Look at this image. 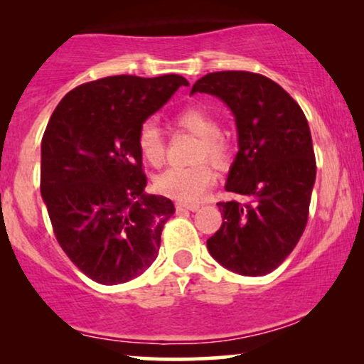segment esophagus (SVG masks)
Returning a JSON list of instances; mask_svg holds the SVG:
<instances>
[{
	"label": "esophagus",
	"instance_id": "esophagus-1",
	"mask_svg": "<svg viewBox=\"0 0 364 364\" xmlns=\"http://www.w3.org/2000/svg\"><path fill=\"white\" fill-rule=\"evenodd\" d=\"M176 208L178 212L181 210H191V212H196V210H198V205H196V203H182V202H178L177 205H176Z\"/></svg>",
	"mask_w": 364,
	"mask_h": 364
}]
</instances>
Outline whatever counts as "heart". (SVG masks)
<instances>
[{"mask_svg": "<svg viewBox=\"0 0 364 364\" xmlns=\"http://www.w3.org/2000/svg\"><path fill=\"white\" fill-rule=\"evenodd\" d=\"M176 126L200 137L197 151V161H208L223 164L228 157V144L220 134V126L215 116L198 104L183 107L173 117ZM137 149L144 161L152 167H161L166 162V142L156 124L146 122L139 129ZM213 183L215 172L208 164H198L193 167H171L159 173L154 186L161 193L176 198L183 203L198 202L205 197Z\"/></svg>", "mask_w": 364, "mask_h": 364, "instance_id": "heart-1", "label": "heart"}]
</instances>
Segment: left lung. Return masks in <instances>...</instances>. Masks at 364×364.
<instances>
[{"label": "left lung", "mask_w": 364, "mask_h": 364, "mask_svg": "<svg viewBox=\"0 0 364 364\" xmlns=\"http://www.w3.org/2000/svg\"><path fill=\"white\" fill-rule=\"evenodd\" d=\"M196 92L222 99L235 116L238 152L225 191L247 200L217 203L223 222L207 248L238 275H267L306 227L316 177L310 126L295 99L262 74L210 73L193 84Z\"/></svg>", "instance_id": "1"}]
</instances>
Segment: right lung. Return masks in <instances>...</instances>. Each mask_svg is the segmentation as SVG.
Instances as JSON below:
<instances>
[{
	"label": "right lung",
	"instance_id": "add662e5",
	"mask_svg": "<svg viewBox=\"0 0 364 364\" xmlns=\"http://www.w3.org/2000/svg\"><path fill=\"white\" fill-rule=\"evenodd\" d=\"M181 86L178 74L109 76L61 99L41 141V196L74 265L102 285L126 283L159 255L176 207L144 192L137 134Z\"/></svg>",
	"mask_w": 364,
	"mask_h": 364
}]
</instances>
